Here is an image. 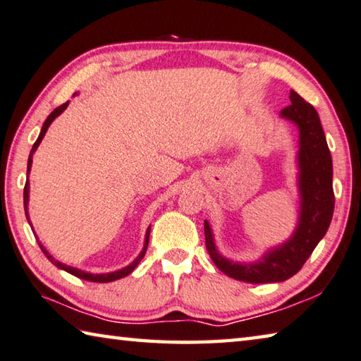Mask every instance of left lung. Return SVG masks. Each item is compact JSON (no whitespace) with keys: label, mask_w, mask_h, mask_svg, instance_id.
Returning a JSON list of instances; mask_svg holds the SVG:
<instances>
[{"label":"left lung","mask_w":361,"mask_h":361,"mask_svg":"<svg viewBox=\"0 0 361 361\" xmlns=\"http://www.w3.org/2000/svg\"><path fill=\"white\" fill-rule=\"evenodd\" d=\"M290 102L289 107L281 110L279 116L292 121L300 133L297 154L300 212L292 237L268 249L259 260L241 264L218 251L212 227L205 221V243L209 257L222 273L237 281L264 284L292 278L325 237L333 218V162L319 114L295 91H290Z\"/></svg>","instance_id":"left-lung-1"}]
</instances>
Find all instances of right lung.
Returning a JSON list of instances; mask_svg holds the SVG:
<instances>
[{
    "instance_id": "1",
    "label": "right lung",
    "mask_w": 361,
    "mask_h": 361,
    "mask_svg": "<svg viewBox=\"0 0 361 361\" xmlns=\"http://www.w3.org/2000/svg\"><path fill=\"white\" fill-rule=\"evenodd\" d=\"M75 94H77V93H75ZM75 94H74V96H75ZM68 104H69V101H68L66 104H63V106L56 107V109L54 110V112H51V114L47 116V120L44 121V124H42V129H41V134H39L37 140L35 142V145H32V148H31V153H30V158H28V167H26V175H30L31 164H32V154H35V152L37 149L39 143L42 142L44 135H45V133H47V129H49V126L51 124V121H54L58 115H61V114L64 112V110H66ZM28 200H30V181H28V178H26L25 189H23V205H25V214H26V219H28V222H30V216H28ZM30 226H31V222H30ZM149 228H152V227H148V228H147V233H145V243H143L142 252H140L139 255H137V257H135V260L133 262V264H129L128 267L121 268V270L110 271V273H88V271L78 270V268H75V267H69V265H66V264H61L60 260H56V259L54 257V255H51V254L47 251V249H45V247L42 246L41 241L37 240V243H39V246H41L42 252L45 254V257H47V259H49V260L51 262V264H54L55 267L60 268V270H64V271H68V273H71V274H74V276L80 278V279L91 281V283H112V281H116V279H120V278L128 276V274L133 273V271H134V268L140 264V260L143 259V255H145V252H147V247H148ZM36 238H37V237H36Z\"/></svg>"
}]
</instances>
